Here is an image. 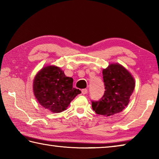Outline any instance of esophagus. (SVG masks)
I'll use <instances>...</instances> for the list:
<instances>
[{"label": "esophagus", "mask_w": 159, "mask_h": 159, "mask_svg": "<svg viewBox=\"0 0 159 159\" xmlns=\"http://www.w3.org/2000/svg\"><path fill=\"white\" fill-rule=\"evenodd\" d=\"M81 92H82V93L83 94V95H85V94L88 93V90L87 89H83L81 90Z\"/></svg>", "instance_id": "obj_1"}]
</instances>
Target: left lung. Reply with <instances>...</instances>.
<instances>
[{
	"instance_id": "left-lung-1",
	"label": "left lung",
	"mask_w": 159,
	"mask_h": 159,
	"mask_svg": "<svg viewBox=\"0 0 159 159\" xmlns=\"http://www.w3.org/2000/svg\"><path fill=\"white\" fill-rule=\"evenodd\" d=\"M105 91L99 102H93L97 114L109 116L122 111L130 102L135 82L132 74L118 63L109 64L102 70Z\"/></svg>"
}]
</instances>
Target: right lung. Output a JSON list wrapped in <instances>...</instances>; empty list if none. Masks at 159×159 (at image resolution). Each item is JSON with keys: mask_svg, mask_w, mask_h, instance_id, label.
Here are the masks:
<instances>
[{"mask_svg": "<svg viewBox=\"0 0 159 159\" xmlns=\"http://www.w3.org/2000/svg\"><path fill=\"white\" fill-rule=\"evenodd\" d=\"M74 80L65 76L60 67L48 65L34 77L33 91L41 105L52 113L66 110L71 102L81 91L73 88Z\"/></svg>", "mask_w": 159, "mask_h": 159, "instance_id": "add662e5", "label": "right lung"}]
</instances>
